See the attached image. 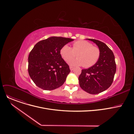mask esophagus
Returning <instances> with one entry per match:
<instances>
[{
	"mask_svg": "<svg viewBox=\"0 0 134 134\" xmlns=\"http://www.w3.org/2000/svg\"><path fill=\"white\" fill-rule=\"evenodd\" d=\"M69 68H70V70H71V71H72V70H73V69H74V67H72V66H69Z\"/></svg>",
	"mask_w": 134,
	"mask_h": 134,
	"instance_id": "esophagus-1",
	"label": "esophagus"
}]
</instances>
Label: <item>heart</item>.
Segmentation results:
<instances>
[{
	"label": "heart",
	"instance_id": "heart-1",
	"mask_svg": "<svg viewBox=\"0 0 134 134\" xmlns=\"http://www.w3.org/2000/svg\"><path fill=\"white\" fill-rule=\"evenodd\" d=\"M76 53L78 58L71 60ZM60 54L63 59L71 66H83L90 67L99 60L100 56V49L88 41L80 40L72 44V48L65 44L60 49Z\"/></svg>",
	"mask_w": 134,
	"mask_h": 134
}]
</instances>
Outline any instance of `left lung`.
<instances>
[{
	"mask_svg": "<svg viewBox=\"0 0 134 134\" xmlns=\"http://www.w3.org/2000/svg\"><path fill=\"white\" fill-rule=\"evenodd\" d=\"M96 44L100 51V58L93 66L82 70L79 77L80 87L85 92L97 94L108 89L112 84L116 71V65L112 50L103 42L86 39Z\"/></svg>",
	"mask_w": 134,
	"mask_h": 134,
	"instance_id": "1",
	"label": "left lung"
}]
</instances>
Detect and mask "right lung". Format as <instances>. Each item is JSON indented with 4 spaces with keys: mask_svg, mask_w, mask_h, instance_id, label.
<instances>
[{
    "mask_svg": "<svg viewBox=\"0 0 134 134\" xmlns=\"http://www.w3.org/2000/svg\"><path fill=\"white\" fill-rule=\"evenodd\" d=\"M74 40L51 36L37 42L28 58V71L35 85L53 90L63 85L70 70L60 54V49Z\"/></svg>",
    "mask_w": 134,
    "mask_h": 134,
    "instance_id": "obj_1",
    "label": "right lung"
}]
</instances>
